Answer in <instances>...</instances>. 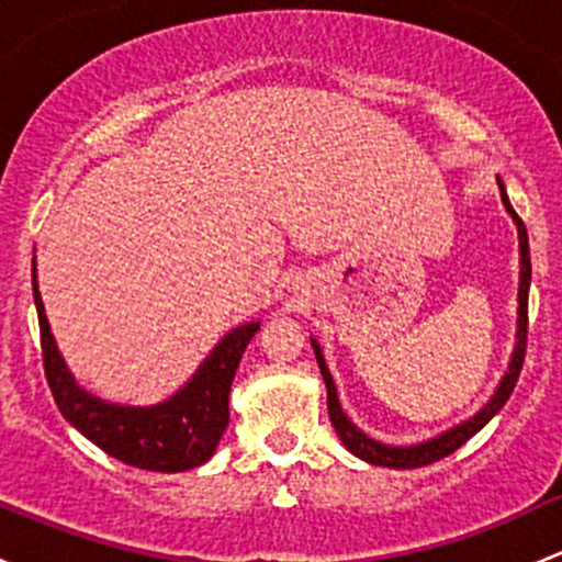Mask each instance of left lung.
I'll return each mask as SVG.
<instances>
[{
    "mask_svg": "<svg viewBox=\"0 0 562 562\" xmlns=\"http://www.w3.org/2000/svg\"><path fill=\"white\" fill-rule=\"evenodd\" d=\"M498 191H501V202H504L506 212H509V217L515 221L517 239H519L517 334H515V350H512L509 366H506V371H504V376H501L498 387H495V393L490 395L487 404H484L474 417H469V420L452 425L450 430L434 436V439L417 441V445H385V441L371 439V436H366L363 430H360L358 425L345 415V409H341V404H339V395H336L334 376H330L326 358H323L321 345H317V339H310L312 350H315L317 366H321L323 382H326V390H328V417H330V423H334V428H336V434H339L341 445H345L347 450L356 454V458L366 460V463L382 465V469H420V465L436 463V460L447 458V454H452L454 450H458V447H463L465 441H469L471 436L476 434V430H482L484 425L493 420V417L498 415L501 409H504V404L509 401L512 390H515V385H517L519 371H522V360H525V341H528L530 247H528V232H525V223L519 221L517 212L512 210V202H509V196H506V188H504V182H501V180H498Z\"/></svg>",
    "mask_w": 562,
    "mask_h": 562,
    "instance_id": "left-lung-1",
    "label": "left lung"
}]
</instances>
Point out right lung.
I'll return each mask as SVG.
<instances>
[{
    "mask_svg": "<svg viewBox=\"0 0 562 562\" xmlns=\"http://www.w3.org/2000/svg\"><path fill=\"white\" fill-rule=\"evenodd\" d=\"M32 291L40 336H43L47 385L69 425H75L99 450L134 469L177 474V471L199 469L215 454L217 441L228 425V393H232L234 374L247 345L261 328V321L228 330L193 371L191 380L167 401L128 406L112 404L78 385L50 334L37 288V263H32Z\"/></svg>",
    "mask_w": 562,
    "mask_h": 562,
    "instance_id": "right-lung-1",
    "label": "right lung"
}]
</instances>
